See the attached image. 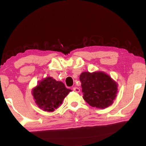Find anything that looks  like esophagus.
Wrapping results in <instances>:
<instances>
[{"instance_id": "1", "label": "esophagus", "mask_w": 146, "mask_h": 146, "mask_svg": "<svg viewBox=\"0 0 146 146\" xmlns=\"http://www.w3.org/2000/svg\"><path fill=\"white\" fill-rule=\"evenodd\" d=\"M73 90L74 91H75V92H76V93L80 92V89H79V88H77V87H73Z\"/></svg>"}]
</instances>
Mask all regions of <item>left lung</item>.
Masks as SVG:
<instances>
[{"label":"left lung","instance_id":"8db88e82","mask_svg":"<svg viewBox=\"0 0 146 146\" xmlns=\"http://www.w3.org/2000/svg\"><path fill=\"white\" fill-rule=\"evenodd\" d=\"M83 98L88 104L106 108L113 102L117 93V84L103 72H83L80 75Z\"/></svg>","mask_w":146,"mask_h":146}]
</instances>
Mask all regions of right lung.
<instances>
[{
    "mask_svg": "<svg viewBox=\"0 0 146 146\" xmlns=\"http://www.w3.org/2000/svg\"><path fill=\"white\" fill-rule=\"evenodd\" d=\"M70 91L64 83L47 77L33 90V95L39 108L45 111L51 112L61 104Z\"/></svg>",
    "mask_w": 146,
    "mask_h": 146,
    "instance_id": "right-lung-1",
    "label": "right lung"
}]
</instances>
